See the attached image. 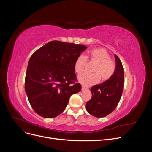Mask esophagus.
<instances>
[{"label":"esophagus","mask_w":152,"mask_h":152,"mask_svg":"<svg viewBox=\"0 0 152 152\" xmlns=\"http://www.w3.org/2000/svg\"><path fill=\"white\" fill-rule=\"evenodd\" d=\"M88 89V88H87V87H84V86H82V91H86V90H87Z\"/></svg>","instance_id":"esophagus-1"}]
</instances>
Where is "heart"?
<instances>
[{
    "mask_svg": "<svg viewBox=\"0 0 152 152\" xmlns=\"http://www.w3.org/2000/svg\"><path fill=\"white\" fill-rule=\"evenodd\" d=\"M87 59L92 61L97 62L93 68L94 73H83L78 77V80L80 83L89 87L97 84L100 80V78L103 82H105L111 79L115 71V65L114 61L110 58V54L107 50L103 48H94L91 49L87 57L80 54L76 59L74 68L75 71L80 73L86 68Z\"/></svg>",
    "mask_w": 152,
    "mask_h": 152,
    "instance_id": "b5f03b06",
    "label": "heart"
}]
</instances>
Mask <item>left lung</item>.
<instances>
[{
    "instance_id": "1",
    "label": "left lung",
    "mask_w": 152,
    "mask_h": 152,
    "mask_svg": "<svg viewBox=\"0 0 152 152\" xmlns=\"http://www.w3.org/2000/svg\"><path fill=\"white\" fill-rule=\"evenodd\" d=\"M115 71L111 79L91 87L92 98L86 103V109L96 117H104L115 109L120 101L124 87V68L115 54Z\"/></svg>"
}]
</instances>
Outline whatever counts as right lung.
I'll use <instances>...</instances> for the list:
<instances>
[{
    "mask_svg": "<svg viewBox=\"0 0 152 152\" xmlns=\"http://www.w3.org/2000/svg\"><path fill=\"white\" fill-rule=\"evenodd\" d=\"M84 45L53 40L31 55L27 67L25 88L34 111L44 118H54L65 109L70 96L81 90L75 83L77 58Z\"/></svg>",
    "mask_w": 152,
    "mask_h": 152,
    "instance_id": "right-lung-1",
    "label": "right lung"
}]
</instances>
